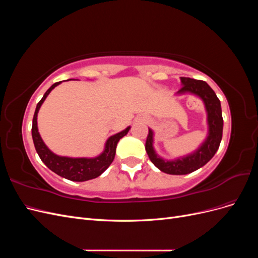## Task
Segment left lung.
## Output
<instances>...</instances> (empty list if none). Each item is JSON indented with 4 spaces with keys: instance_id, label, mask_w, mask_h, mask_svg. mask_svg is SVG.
Listing matches in <instances>:
<instances>
[{
    "instance_id": "1",
    "label": "left lung",
    "mask_w": 258,
    "mask_h": 258,
    "mask_svg": "<svg viewBox=\"0 0 258 258\" xmlns=\"http://www.w3.org/2000/svg\"><path fill=\"white\" fill-rule=\"evenodd\" d=\"M182 88L177 93H192L204 101L208 114L209 134L206 141L196 152L175 160H165L156 154L153 142L154 134L152 129H148V135L145 143V150L148 157L154 165L160 171L168 174L182 175L188 174L204 167L207 162L212 159L220 147L223 137V116L221 101L216 97L213 89L205 81L194 80L189 77H181Z\"/></svg>"
}]
</instances>
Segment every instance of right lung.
<instances>
[{
	"label": "right lung",
	"instance_id": "add662e5",
	"mask_svg": "<svg viewBox=\"0 0 258 258\" xmlns=\"http://www.w3.org/2000/svg\"><path fill=\"white\" fill-rule=\"evenodd\" d=\"M60 83L61 82L54 83L51 87L45 92V95L36 105L35 113L33 116V122H32L33 143L41 160L51 171H53L54 173L67 179H70V181H74V182L88 181V179L98 177L99 175L102 174L108 167H110L115 157L117 143H118V141L122 137H124L128 134L130 127L108 138L105 143L103 153L100 154L98 157L71 158V157H62V156L53 154L49 148L45 145L40 134H38L37 113H38V110H40L41 105L45 101V99L49 95V92Z\"/></svg>",
	"mask_w": 258,
	"mask_h": 258
}]
</instances>
